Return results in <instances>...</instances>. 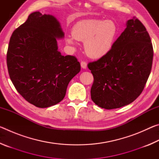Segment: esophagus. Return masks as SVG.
I'll return each mask as SVG.
<instances>
[{"instance_id":"obj_1","label":"esophagus","mask_w":159,"mask_h":159,"mask_svg":"<svg viewBox=\"0 0 159 159\" xmlns=\"http://www.w3.org/2000/svg\"><path fill=\"white\" fill-rule=\"evenodd\" d=\"M80 65H81V67L83 69L87 68V63H86V61H82L81 62H80Z\"/></svg>"}]
</instances>
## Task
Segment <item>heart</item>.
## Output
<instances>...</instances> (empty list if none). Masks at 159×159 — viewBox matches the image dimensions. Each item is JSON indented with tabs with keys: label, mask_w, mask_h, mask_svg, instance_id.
Wrapping results in <instances>:
<instances>
[{
	"label": "heart",
	"mask_w": 159,
	"mask_h": 159,
	"mask_svg": "<svg viewBox=\"0 0 159 159\" xmlns=\"http://www.w3.org/2000/svg\"><path fill=\"white\" fill-rule=\"evenodd\" d=\"M118 34L114 21L92 19L78 21L72 29V35L67 36V43L74 45L76 41L84 42V49L90 57L99 59L107 55Z\"/></svg>",
	"instance_id": "1"
}]
</instances>
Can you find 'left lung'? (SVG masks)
Returning <instances> with one entry per match:
<instances>
[{"mask_svg": "<svg viewBox=\"0 0 159 159\" xmlns=\"http://www.w3.org/2000/svg\"><path fill=\"white\" fill-rule=\"evenodd\" d=\"M126 25L110 52L88 64L94 78L91 99L101 108L114 109L132 103L151 73L154 50L149 33L135 17Z\"/></svg>", "mask_w": 159, "mask_h": 159, "instance_id": "1", "label": "left lung"}]
</instances>
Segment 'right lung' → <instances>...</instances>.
Here are the masks:
<instances>
[{"mask_svg": "<svg viewBox=\"0 0 159 159\" xmlns=\"http://www.w3.org/2000/svg\"><path fill=\"white\" fill-rule=\"evenodd\" d=\"M62 37L57 19L39 12L29 15L10 37L7 52L10 79L17 92L39 108L62 100L70 80L80 70L75 56L58 51L56 39Z\"/></svg>", "mask_w": 159, "mask_h": 159, "instance_id": "add662e5", "label": "right lung"}]
</instances>
